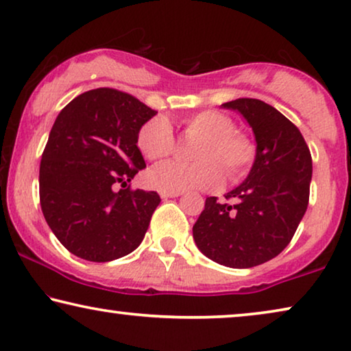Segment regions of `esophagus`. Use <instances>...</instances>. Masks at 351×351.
Returning a JSON list of instances; mask_svg holds the SVG:
<instances>
[{"mask_svg":"<svg viewBox=\"0 0 351 351\" xmlns=\"http://www.w3.org/2000/svg\"><path fill=\"white\" fill-rule=\"evenodd\" d=\"M182 192H160L162 199H175V197H180Z\"/></svg>","mask_w":351,"mask_h":351,"instance_id":"1","label":"esophagus"}]
</instances>
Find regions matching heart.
I'll return each instance as SVG.
<instances>
[{
	"instance_id": "heart-1",
	"label": "heart",
	"mask_w": 351,
	"mask_h": 351,
	"mask_svg": "<svg viewBox=\"0 0 351 351\" xmlns=\"http://www.w3.org/2000/svg\"><path fill=\"white\" fill-rule=\"evenodd\" d=\"M189 133L200 136L192 164L165 162L147 173V181L160 192L215 189L227 178L235 180L245 173L254 149L250 140L234 132V122L218 111H202L186 121ZM173 128L165 117H154L138 133V147L147 160H162L173 151Z\"/></svg>"
}]
</instances>
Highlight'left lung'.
I'll return each instance as SVG.
<instances>
[{"label":"left lung","mask_w":351,"mask_h":351,"mask_svg":"<svg viewBox=\"0 0 351 351\" xmlns=\"http://www.w3.org/2000/svg\"><path fill=\"white\" fill-rule=\"evenodd\" d=\"M221 106L251 127L254 162L241 184L224 195L234 204L205 200L192 235L208 259L250 269L274 259L293 239L308 205L312 156L299 128L267 103L237 98Z\"/></svg>","instance_id":"1"}]
</instances>
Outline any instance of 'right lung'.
Instances as JSON below:
<instances>
[{"label": "right lung", "mask_w": 351, "mask_h": 351, "mask_svg": "<svg viewBox=\"0 0 351 351\" xmlns=\"http://www.w3.org/2000/svg\"><path fill=\"white\" fill-rule=\"evenodd\" d=\"M156 114L135 97L101 87L73 98L53 122L39 200L53 235L77 258L110 263L145 239L160 197L127 184L146 167L138 133ZM117 182L123 189L114 191Z\"/></svg>", "instance_id": "obj_1"}]
</instances>
